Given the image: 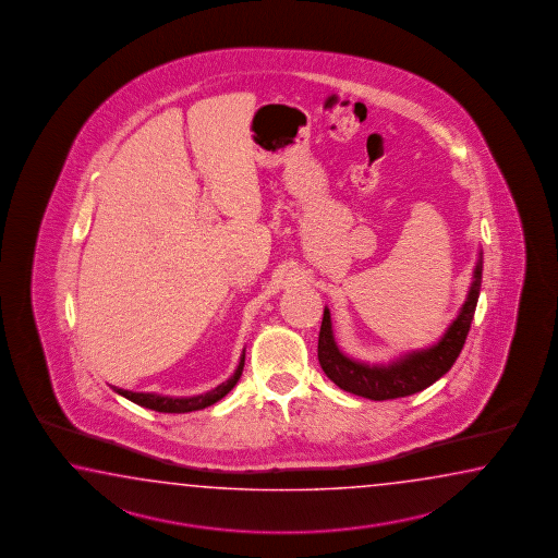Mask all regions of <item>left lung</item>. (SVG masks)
I'll use <instances>...</instances> for the list:
<instances>
[{"label": "left lung", "mask_w": 558, "mask_h": 558, "mask_svg": "<svg viewBox=\"0 0 558 558\" xmlns=\"http://www.w3.org/2000/svg\"><path fill=\"white\" fill-rule=\"evenodd\" d=\"M481 279H483V253H478V259L474 265L473 283L469 289L466 301L459 311L457 319L452 320L449 329L440 337L439 343L421 351H411L407 355L395 359L389 365H367L341 353V349L337 347L332 337L331 313L325 307L323 323H320L319 347H317L320 368L343 391L353 392L371 401H389V399L409 397L427 389L445 373H449L457 356L463 351L466 335L473 323L478 293H481Z\"/></svg>", "instance_id": "obj_1"}]
</instances>
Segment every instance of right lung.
Masks as SVG:
<instances>
[{"mask_svg":"<svg viewBox=\"0 0 558 558\" xmlns=\"http://www.w3.org/2000/svg\"><path fill=\"white\" fill-rule=\"evenodd\" d=\"M243 367H245V353L241 355L239 367L231 375V379L217 385L214 391L195 395V397H163V395H155V392L123 391V389H118V387H113V391L121 395V397H125V399H130L131 403L140 404V407H145V409H151V411H157V413H191V411H199V409H205L209 404L217 403L219 399H223L227 392L238 385Z\"/></svg>","mask_w":558,"mask_h":558,"instance_id":"right-lung-1","label":"right lung"}]
</instances>
